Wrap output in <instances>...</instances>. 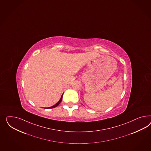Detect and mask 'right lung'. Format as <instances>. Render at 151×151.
Wrapping results in <instances>:
<instances>
[{"label": "right lung", "instance_id": "add662e5", "mask_svg": "<svg viewBox=\"0 0 151 151\" xmlns=\"http://www.w3.org/2000/svg\"><path fill=\"white\" fill-rule=\"evenodd\" d=\"M63 94L62 95V96H61V98H60V100L58 101V103H57L55 104V105H54L53 106H51V107H49V108H47V109H52V108H56V107H57L60 104V102L62 101V96H63ZM45 109H46V108H45Z\"/></svg>", "mask_w": 151, "mask_h": 151}]
</instances>
